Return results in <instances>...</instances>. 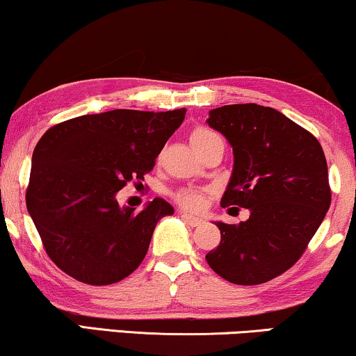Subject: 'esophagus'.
I'll return each mask as SVG.
<instances>
[{
	"instance_id": "esophagus-1",
	"label": "esophagus",
	"mask_w": 356,
	"mask_h": 356,
	"mask_svg": "<svg viewBox=\"0 0 356 356\" xmlns=\"http://www.w3.org/2000/svg\"><path fill=\"white\" fill-rule=\"evenodd\" d=\"M181 217H183V220L186 222V223H189V225H191V227H199V225H202V223H204V220H202L201 217L191 216V213H188V212H181Z\"/></svg>"
}]
</instances>
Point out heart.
<instances>
[{"label": "heart", "instance_id": "1", "mask_svg": "<svg viewBox=\"0 0 356 356\" xmlns=\"http://www.w3.org/2000/svg\"><path fill=\"white\" fill-rule=\"evenodd\" d=\"M216 139L220 138L213 131L202 128V126H199V128H196L191 133V144L196 150H201ZM177 201L186 209H199L202 206V194L196 191V189H183V191L177 194Z\"/></svg>", "mask_w": 356, "mask_h": 356}]
</instances>
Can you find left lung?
<instances>
[{"label":"left lung","mask_w":356,"mask_h":356,"mask_svg":"<svg viewBox=\"0 0 356 356\" xmlns=\"http://www.w3.org/2000/svg\"><path fill=\"white\" fill-rule=\"evenodd\" d=\"M207 124L233 149L220 206L250 209V218L233 225L216 222L220 245L206 261L232 284H264L300 259L329 211L323 147L270 106L223 105L209 111Z\"/></svg>","instance_id":"1"}]
</instances>
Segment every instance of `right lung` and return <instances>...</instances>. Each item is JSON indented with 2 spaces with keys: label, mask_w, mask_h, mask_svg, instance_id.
Here are the masks:
<instances>
[{
  "label": "right lung",
  "mask_w": 356,
  "mask_h": 356,
  "mask_svg": "<svg viewBox=\"0 0 356 356\" xmlns=\"http://www.w3.org/2000/svg\"><path fill=\"white\" fill-rule=\"evenodd\" d=\"M186 110H111L53 126L32 155L26 202L50 259L89 285H110L138 269L155 225L173 207L155 197L143 211L116 194L155 165Z\"/></svg>",
  "instance_id": "obj_1"
}]
</instances>
